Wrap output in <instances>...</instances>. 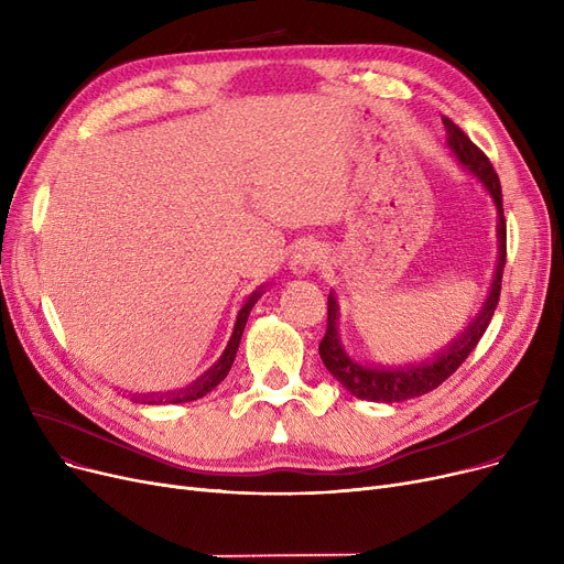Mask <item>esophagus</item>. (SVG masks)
Instances as JSON below:
<instances>
[{
	"label": "esophagus",
	"instance_id": "esophagus-1",
	"mask_svg": "<svg viewBox=\"0 0 564 564\" xmlns=\"http://www.w3.org/2000/svg\"><path fill=\"white\" fill-rule=\"evenodd\" d=\"M319 260H322V251L313 245H306V247H300V251H294L290 267L294 274H308L319 264Z\"/></svg>",
	"mask_w": 564,
	"mask_h": 564
}]
</instances>
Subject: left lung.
Instances as JSON below:
<instances>
[{"label": "left lung", "instance_id": "obj_1", "mask_svg": "<svg viewBox=\"0 0 564 564\" xmlns=\"http://www.w3.org/2000/svg\"><path fill=\"white\" fill-rule=\"evenodd\" d=\"M443 126L448 130V145L451 151L457 155V160L473 173L480 177V183L489 189L496 207H498V264L494 283L489 290V297L478 313V317L468 324V329L455 338L453 345H448L446 351H441L434 361L411 366V368H368L357 361L349 359L345 354L340 338H338V304L334 294H329V315H327V334H324L319 343V359L327 366V370L343 383V387L359 400L370 402H402L425 395L441 387L466 359L468 354L476 349L482 334L487 332L489 322L494 317V311L498 306L500 297V283H502V267H506L508 256V226L506 215H502V192L498 173L494 171L489 158L480 151V148L473 143L459 126H455L451 118L443 116Z\"/></svg>", "mask_w": 564, "mask_h": 564}]
</instances>
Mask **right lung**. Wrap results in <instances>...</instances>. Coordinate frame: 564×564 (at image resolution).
<instances>
[{
  "label": "right lung",
  "mask_w": 564,
  "mask_h": 564,
  "mask_svg": "<svg viewBox=\"0 0 564 564\" xmlns=\"http://www.w3.org/2000/svg\"><path fill=\"white\" fill-rule=\"evenodd\" d=\"M260 297V292H256V294H251L249 297V302L245 304V308L240 311V315H237V322H235V329H232V336H230V340H228V347H226V351L221 354V359L207 370L205 375H200V379H196L189 389H185V391H177V393H169L166 398L164 395H160V398H151L148 400V404H153V402H192V400H198V398H203V395H207L210 393L215 387H219V383L226 379V375H228V370H230V366H232V361H235V354H237V347H240V340H242V332H245V324H247V317H249V313H251V308H253V304H256V300Z\"/></svg>",
  "instance_id": "obj_1"
}]
</instances>
